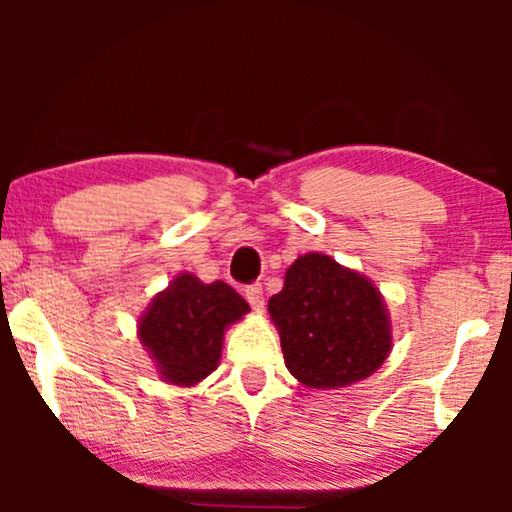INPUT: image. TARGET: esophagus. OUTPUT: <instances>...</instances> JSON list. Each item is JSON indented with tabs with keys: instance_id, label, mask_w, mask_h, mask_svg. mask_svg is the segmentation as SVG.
Segmentation results:
<instances>
[{
	"instance_id": "1",
	"label": "esophagus",
	"mask_w": 512,
	"mask_h": 512,
	"mask_svg": "<svg viewBox=\"0 0 512 512\" xmlns=\"http://www.w3.org/2000/svg\"><path fill=\"white\" fill-rule=\"evenodd\" d=\"M244 296H247L251 307H256V310H261V307H263V286H261V284H258V282L249 284L247 289H244Z\"/></svg>"
}]
</instances>
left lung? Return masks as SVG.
Listing matches in <instances>:
<instances>
[{
	"label": "left lung",
	"instance_id": "obj_1",
	"mask_svg": "<svg viewBox=\"0 0 512 512\" xmlns=\"http://www.w3.org/2000/svg\"><path fill=\"white\" fill-rule=\"evenodd\" d=\"M268 310L279 328L286 368L307 387L338 389L366 380L391 349L380 293L331 256H300Z\"/></svg>",
	"mask_w": 512,
	"mask_h": 512
}]
</instances>
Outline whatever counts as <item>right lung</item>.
Segmentation results:
<instances>
[{"label":"right lung","mask_w":512,"mask_h":512,"mask_svg":"<svg viewBox=\"0 0 512 512\" xmlns=\"http://www.w3.org/2000/svg\"><path fill=\"white\" fill-rule=\"evenodd\" d=\"M247 312V300L228 284H202L184 272L153 298L139 338L165 380L188 387L219 366L223 331Z\"/></svg>","instance_id":"right-lung-1"}]
</instances>
